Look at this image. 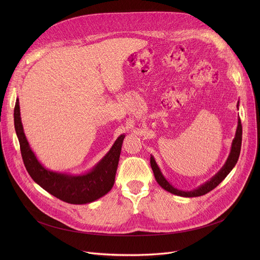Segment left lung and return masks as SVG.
I'll return each mask as SVG.
<instances>
[{"mask_svg":"<svg viewBox=\"0 0 260 260\" xmlns=\"http://www.w3.org/2000/svg\"><path fill=\"white\" fill-rule=\"evenodd\" d=\"M239 106V103H238ZM241 145H242V123H241V119L239 118L238 120V127H237V132H236V136L235 139L233 141L232 144V149H231V153L228 157V160L225 161L224 166L221 168V170L214 176L211 178V180L207 181L205 184L201 185L200 187H198L197 189L190 190V191H184V190H180L175 188L174 186L167 181V179L164 177V175L161 174L154 157L151 155L150 158V165L155 177V180L157 181V183L160 185V186L176 196L179 197H183V198H194V197H201L204 196L208 192H210L211 190H213L215 187H217L218 185L225 179V177L231 173V171L234 169V167L236 166V164L238 162L239 156H240V152H241Z\"/></svg>","mask_w":260,"mask_h":260,"instance_id":"8db88e82","label":"left lung"}]
</instances>
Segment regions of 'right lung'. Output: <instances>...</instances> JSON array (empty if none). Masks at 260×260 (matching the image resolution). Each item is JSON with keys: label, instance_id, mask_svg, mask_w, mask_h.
I'll list each match as a JSON object with an SVG mask.
<instances>
[{"label": "right lung", "instance_id": "right-lung-1", "mask_svg": "<svg viewBox=\"0 0 260 260\" xmlns=\"http://www.w3.org/2000/svg\"><path fill=\"white\" fill-rule=\"evenodd\" d=\"M14 126L27 173L37 184L53 197L69 204L83 205L99 200L113 187L124 135L118 137L109 152L91 171L74 176L49 171L37 159L23 132L18 99L14 107Z\"/></svg>", "mask_w": 260, "mask_h": 260}]
</instances>
